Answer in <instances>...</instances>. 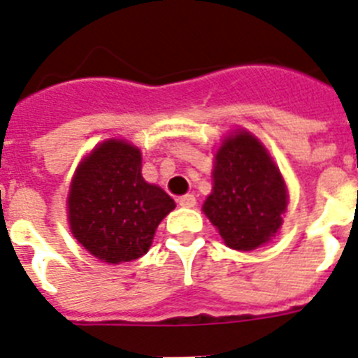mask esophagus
<instances>
[{
	"instance_id": "obj_1",
	"label": "esophagus",
	"mask_w": 358,
	"mask_h": 358,
	"mask_svg": "<svg viewBox=\"0 0 358 358\" xmlns=\"http://www.w3.org/2000/svg\"><path fill=\"white\" fill-rule=\"evenodd\" d=\"M180 207H185V208H192L196 205V198L192 194H185L178 199Z\"/></svg>"
}]
</instances>
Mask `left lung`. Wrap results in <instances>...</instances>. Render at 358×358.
Returning a JSON list of instances; mask_svg holds the SVG:
<instances>
[{
	"instance_id": "8db88e82",
	"label": "left lung",
	"mask_w": 358,
	"mask_h": 358,
	"mask_svg": "<svg viewBox=\"0 0 358 358\" xmlns=\"http://www.w3.org/2000/svg\"><path fill=\"white\" fill-rule=\"evenodd\" d=\"M287 191L262 144L235 131L215 155L214 187L203 212L227 246L250 251L271 239L282 224Z\"/></svg>"
}]
</instances>
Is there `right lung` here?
I'll list each match as a JSON object with an SVG mask.
<instances>
[{
  "mask_svg": "<svg viewBox=\"0 0 358 358\" xmlns=\"http://www.w3.org/2000/svg\"><path fill=\"white\" fill-rule=\"evenodd\" d=\"M141 151L124 141L99 144L71 183L69 224L78 243L108 264L150 250L159 223L175 208L171 196L141 175Z\"/></svg>",
  "mask_w": 358,
  "mask_h": 358,
  "instance_id": "obj_1",
  "label": "right lung"
}]
</instances>
